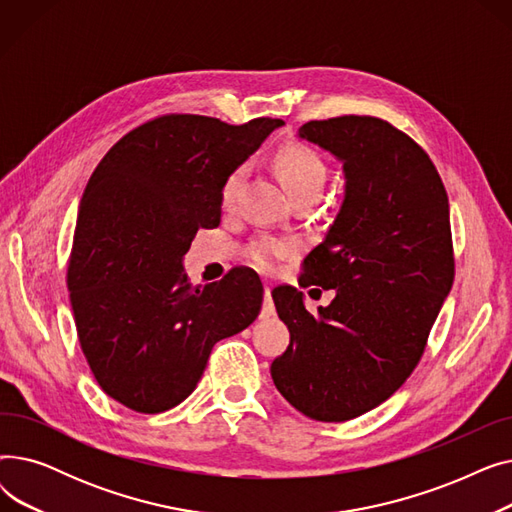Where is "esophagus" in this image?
Here are the masks:
<instances>
[{
    "label": "esophagus",
    "instance_id": "obj_1",
    "mask_svg": "<svg viewBox=\"0 0 512 512\" xmlns=\"http://www.w3.org/2000/svg\"><path fill=\"white\" fill-rule=\"evenodd\" d=\"M263 294H265V299H263L261 317H272L276 313V307H274V301H272V286L270 284L263 286Z\"/></svg>",
    "mask_w": 512,
    "mask_h": 512
}]
</instances>
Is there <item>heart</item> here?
<instances>
[{
    "label": "heart",
    "mask_w": 512,
    "mask_h": 512,
    "mask_svg": "<svg viewBox=\"0 0 512 512\" xmlns=\"http://www.w3.org/2000/svg\"><path fill=\"white\" fill-rule=\"evenodd\" d=\"M274 166L292 195L294 201L299 199H319L324 193L328 180V166L313 147L305 143H286L276 151ZM245 176V168L234 166L220 184V203L222 207H232L238 195V188ZM294 245L290 240L276 238H259L249 247V259L259 267V270H272V265L278 257L290 255Z\"/></svg>",
    "instance_id": "obj_1"
}]
</instances>
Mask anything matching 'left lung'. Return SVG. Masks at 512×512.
Segmentation results:
<instances>
[{"instance_id": "1", "label": "left lung", "mask_w": 512, "mask_h": 512, "mask_svg": "<svg viewBox=\"0 0 512 512\" xmlns=\"http://www.w3.org/2000/svg\"><path fill=\"white\" fill-rule=\"evenodd\" d=\"M303 139L342 161L346 193L299 284L334 290L313 315L303 292L274 288L290 344L272 380L315 421L355 419L407 382L454 280L450 207L429 155L373 116L311 120Z\"/></svg>"}]
</instances>
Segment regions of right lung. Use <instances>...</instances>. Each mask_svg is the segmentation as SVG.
<instances>
[{"label":"right lung","instance_id":"1","mask_svg":"<svg viewBox=\"0 0 512 512\" xmlns=\"http://www.w3.org/2000/svg\"><path fill=\"white\" fill-rule=\"evenodd\" d=\"M282 120L232 126L166 114L103 155L78 207L68 290L80 348L101 390L155 415L191 394L213 344L251 326L263 286L249 267L191 286L182 257L220 226L222 178Z\"/></svg>","mask_w":512,"mask_h":512}]
</instances>
